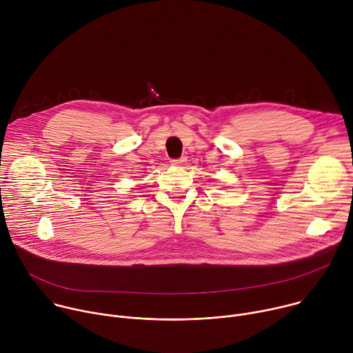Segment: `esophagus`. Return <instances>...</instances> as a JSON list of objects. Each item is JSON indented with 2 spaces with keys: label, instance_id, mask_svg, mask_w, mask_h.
Listing matches in <instances>:
<instances>
[{
  "label": "esophagus",
  "instance_id": "34e87169",
  "mask_svg": "<svg viewBox=\"0 0 353 353\" xmlns=\"http://www.w3.org/2000/svg\"><path fill=\"white\" fill-rule=\"evenodd\" d=\"M184 163H185V159H184V158L173 159V161H172V165H173V166H181V165H184Z\"/></svg>",
  "mask_w": 353,
  "mask_h": 353
}]
</instances>
